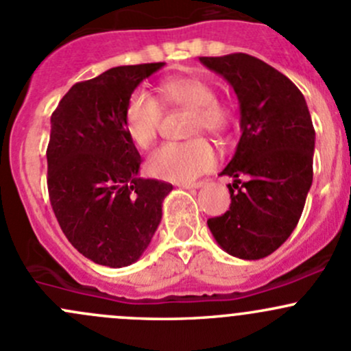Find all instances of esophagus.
Listing matches in <instances>:
<instances>
[{"instance_id": "34e87169", "label": "esophagus", "mask_w": 351, "mask_h": 351, "mask_svg": "<svg viewBox=\"0 0 351 351\" xmlns=\"http://www.w3.org/2000/svg\"><path fill=\"white\" fill-rule=\"evenodd\" d=\"M202 186V182H191V184H180V187H184V189H199Z\"/></svg>"}]
</instances>
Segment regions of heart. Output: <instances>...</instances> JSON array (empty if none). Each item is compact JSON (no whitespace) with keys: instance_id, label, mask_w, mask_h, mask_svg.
<instances>
[{"instance_id":"1","label":"heart","mask_w":351,"mask_h":351,"mask_svg":"<svg viewBox=\"0 0 351 351\" xmlns=\"http://www.w3.org/2000/svg\"><path fill=\"white\" fill-rule=\"evenodd\" d=\"M158 100L165 108H189L187 135L202 132L221 133L231 121V106L215 95L211 81L197 75L169 79L158 89ZM143 89H135L123 111L126 133L140 149H149L157 138L162 121V107ZM216 152L202 136L187 142H169L158 147L147 158V171L157 179L186 184L215 167Z\"/></svg>"}]
</instances>
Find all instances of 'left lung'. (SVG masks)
I'll use <instances>...</instances> for the list:
<instances>
[{
  "label": "left lung",
  "instance_id": "obj_1",
  "mask_svg": "<svg viewBox=\"0 0 351 351\" xmlns=\"http://www.w3.org/2000/svg\"><path fill=\"white\" fill-rule=\"evenodd\" d=\"M199 60L234 89L241 130L237 152L221 172L234 179L228 184L230 209L209 218L208 226L226 254L263 258L298 226L313 184L308 104L291 79L248 53Z\"/></svg>",
  "mask_w": 351,
  "mask_h": 351
}]
</instances>
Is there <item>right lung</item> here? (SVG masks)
<instances>
[{"label":"right lung","mask_w":351,"mask_h":351,"mask_svg":"<svg viewBox=\"0 0 351 351\" xmlns=\"http://www.w3.org/2000/svg\"><path fill=\"white\" fill-rule=\"evenodd\" d=\"M162 66H120L77 82L50 118V204L72 247L99 265L120 269L142 256L172 191L138 177L142 158L123 121L130 95Z\"/></svg>","instance_id":"1"}]
</instances>
